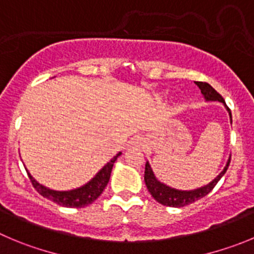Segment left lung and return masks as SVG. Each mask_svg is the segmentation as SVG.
Wrapping results in <instances>:
<instances>
[{"instance_id":"1","label":"left lung","mask_w":254,"mask_h":254,"mask_svg":"<svg viewBox=\"0 0 254 254\" xmlns=\"http://www.w3.org/2000/svg\"><path fill=\"white\" fill-rule=\"evenodd\" d=\"M195 84L198 85V87L200 89V92L203 94L204 99L207 101H220V103H223L226 105V101L224 99L222 98V95L219 92L215 91L209 84L207 82H202V81H195ZM226 108L228 109V106L226 105ZM229 111V116H231L232 120V114L231 110L228 109ZM229 163H231V156H229L228 162H227L226 167L219 174L217 175V178H214V181L210 182L209 184L204 187H200V188L193 189V190H179V189L175 188H170V187L165 186L164 183L159 182L156 179V177L154 175L153 169H151L150 164L146 162L145 164V173H144V181H145L146 188H148L149 193L151 194L154 199H155L156 202L160 203L163 205H167V207H184V205H188L190 203H194L198 199L203 198V196L207 195L208 193L213 190L215 186H217L218 182L220 181V178L223 177L226 174L227 169L229 167Z\"/></svg>"}]
</instances>
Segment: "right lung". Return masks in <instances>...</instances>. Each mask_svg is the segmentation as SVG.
Returning <instances> with one entry per match:
<instances>
[{
	"label": "right lung",
	"instance_id": "right-lung-1",
	"mask_svg": "<svg viewBox=\"0 0 254 254\" xmlns=\"http://www.w3.org/2000/svg\"><path fill=\"white\" fill-rule=\"evenodd\" d=\"M122 155V153H118L113 159L109 163H106L103 168L98 172V174L92 178L91 181L87 182L85 186L80 187V188L72 189V190H54V189L46 188L45 186L40 184L39 182L35 181V178L27 172L28 177L31 179V183L34 186V188L41 194L45 198L50 199L54 203L63 207L67 208H82L86 205L91 204L99 198L101 193L104 191L105 187L108 186L109 179H110L111 169L114 167L115 160Z\"/></svg>",
	"mask_w": 254,
	"mask_h": 254
}]
</instances>
